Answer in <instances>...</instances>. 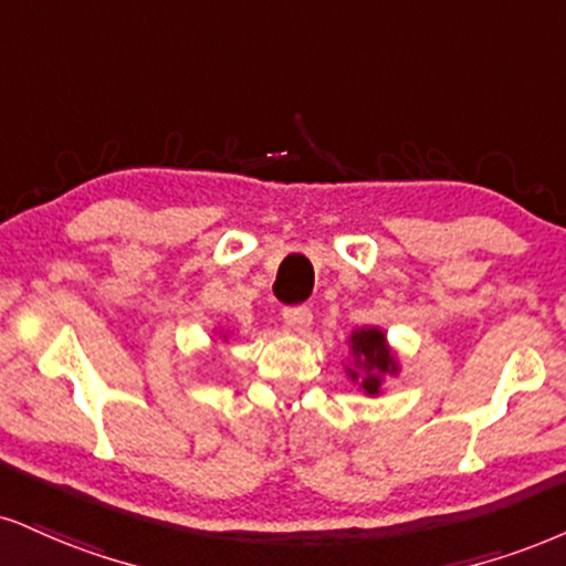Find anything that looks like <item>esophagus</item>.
I'll list each match as a JSON object with an SVG mask.
<instances>
[{"label":"esophagus","mask_w":566,"mask_h":566,"mask_svg":"<svg viewBox=\"0 0 566 566\" xmlns=\"http://www.w3.org/2000/svg\"><path fill=\"white\" fill-rule=\"evenodd\" d=\"M311 322L313 313L311 308H305V305H290V308H284V324H287L292 332H305Z\"/></svg>","instance_id":"34e87169"}]
</instances>
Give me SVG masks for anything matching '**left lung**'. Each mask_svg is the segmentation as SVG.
Wrapping results in <instances>:
<instances>
[{
    "label": "left lung",
    "mask_w": 566,
    "mask_h": 566,
    "mask_svg": "<svg viewBox=\"0 0 566 566\" xmlns=\"http://www.w3.org/2000/svg\"><path fill=\"white\" fill-rule=\"evenodd\" d=\"M350 358L345 364V374L360 392L377 398L385 392L387 379L400 374V358L387 343L382 326H358L348 337Z\"/></svg>",
    "instance_id": "1"
}]
</instances>
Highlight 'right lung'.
<instances>
[{
  "label": "right lung",
  "mask_w": 566,
  "mask_h": 566,
  "mask_svg": "<svg viewBox=\"0 0 566 566\" xmlns=\"http://www.w3.org/2000/svg\"><path fill=\"white\" fill-rule=\"evenodd\" d=\"M218 337H223V339H227V337H229V335H221V332H218Z\"/></svg>",
  "instance_id": "right-lung-1"
}]
</instances>
